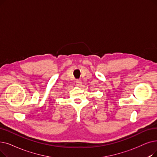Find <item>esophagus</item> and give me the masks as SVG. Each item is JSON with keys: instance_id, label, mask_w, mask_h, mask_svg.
<instances>
[{"instance_id": "esophagus-1", "label": "esophagus", "mask_w": 157, "mask_h": 157, "mask_svg": "<svg viewBox=\"0 0 157 157\" xmlns=\"http://www.w3.org/2000/svg\"><path fill=\"white\" fill-rule=\"evenodd\" d=\"M76 85H78V86H80L81 84H82V81H81V79H78V80H76Z\"/></svg>"}]
</instances>
